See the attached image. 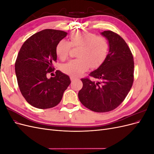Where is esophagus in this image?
<instances>
[{"label":"esophagus","mask_w":154,"mask_h":154,"mask_svg":"<svg viewBox=\"0 0 154 154\" xmlns=\"http://www.w3.org/2000/svg\"><path fill=\"white\" fill-rule=\"evenodd\" d=\"M78 80V79L77 78H74L73 76H71V80L72 82L76 81V80Z\"/></svg>","instance_id":"esophagus-1"}]
</instances>
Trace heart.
Wrapping results in <instances>:
<instances>
[{
    "instance_id": "obj_1",
    "label": "heart",
    "mask_w": 154,
    "mask_h": 154,
    "mask_svg": "<svg viewBox=\"0 0 154 154\" xmlns=\"http://www.w3.org/2000/svg\"><path fill=\"white\" fill-rule=\"evenodd\" d=\"M70 42L62 39L56 45L55 53L62 61L66 60L71 51V46L80 48L78 58L71 60L61 66L62 71L69 75L77 77L91 67H99L105 60L109 53V45L105 37L85 31H76L69 36Z\"/></svg>"
}]
</instances>
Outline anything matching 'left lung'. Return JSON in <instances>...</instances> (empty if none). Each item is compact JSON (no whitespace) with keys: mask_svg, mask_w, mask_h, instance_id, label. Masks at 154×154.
I'll return each mask as SVG.
<instances>
[{"mask_svg":"<svg viewBox=\"0 0 154 154\" xmlns=\"http://www.w3.org/2000/svg\"><path fill=\"white\" fill-rule=\"evenodd\" d=\"M109 42V51L103 63L89 76L82 78L78 98L87 109L96 112L115 109L127 97L134 82V58L127 44L112 31L101 32Z\"/></svg>","mask_w":154,"mask_h":154,"instance_id":"8db88e82","label":"left lung"}]
</instances>
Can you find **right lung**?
Wrapping results in <instances>:
<instances>
[{
    "mask_svg": "<svg viewBox=\"0 0 154 154\" xmlns=\"http://www.w3.org/2000/svg\"><path fill=\"white\" fill-rule=\"evenodd\" d=\"M67 35L60 30H42L27 39L18 54L15 65L18 85L26 100L36 108L57 106L71 83L69 77L58 70L54 77L48 78L57 61L56 45Z\"/></svg>",
    "mask_w": 154,
    "mask_h": 154,
    "instance_id": "1",
    "label": "right lung"
}]
</instances>
